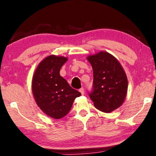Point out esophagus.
I'll return each mask as SVG.
<instances>
[{
    "label": "esophagus",
    "instance_id": "obj_1",
    "mask_svg": "<svg viewBox=\"0 0 156 156\" xmlns=\"http://www.w3.org/2000/svg\"><path fill=\"white\" fill-rule=\"evenodd\" d=\"M79 91H80V92L82 94V95L85 94V90H84L83 88H80V90H79Z\"/></svg>",
    "mask_w": 156,
    "mask_h": 156
}]
</instances>
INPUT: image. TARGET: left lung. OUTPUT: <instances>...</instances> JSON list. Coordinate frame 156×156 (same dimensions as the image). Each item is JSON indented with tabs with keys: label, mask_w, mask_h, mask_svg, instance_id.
<instances>
[{
	"label": "left lung",
	"mask_w": 156,
	"mask_h": 156,
	"mask_svg": "<svg viewBox=\"0 0 156 156\" xmlns=\"http://www.w3.org/2000/svg\"><path fill=\"white\" fill-rule=\"evenodd\" d=\"M93 69L92 90L88 93L94 105L103 112H110L122 105L126 96L128 80L115 57L101 51L87 58Z\"/></svg>",
	"instance_id": "left-lung-1"
}]
</instances>
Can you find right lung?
Segmentation results:
<instances>
[{
	"label": "right lung",
	"mask_w": 156,
	"mask_h": 156,
	"mask_svg": "<svg viewBox=\"0 0 156 156\" xmlns=\"http://www.w3.org/2000/svg\"><path fill=\"white\" fill-rule=\"evenodd\" d=\"M66 61L65 57H47L39 63L32 83L37 104L46 115L56 119L67 115L75 98L81 95L60 75Z\"/></svg>",
	"instance_id": "1"
}]
</instances>
